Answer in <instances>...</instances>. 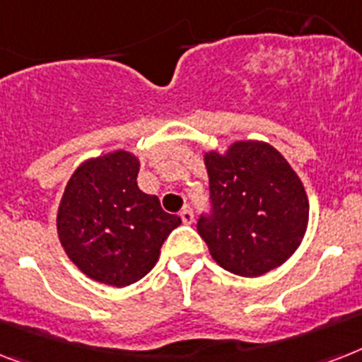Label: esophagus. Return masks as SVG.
<instances>
[{"instance_id":"obj_1","label":"esophagus","mask_w":362,"mask_h":362,"mask_svg":"<svg viewBox=\"0 0 362 362\" xmlns=\"http://www.w3.org/2000/svg\"><path fill=\"white\" fill-rule=\"evenodd\" d=\"M180 219H182V223L191 225V223H193V211H191L189 208H184V210L180 211Z\"/></svg>"}]
</instances>
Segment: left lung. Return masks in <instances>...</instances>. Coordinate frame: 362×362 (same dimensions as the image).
I'll use <instances>...</instances> for the list:
<instances>
[{
    "mask_svg": "<svg viewBox=\"0 0 362 362\" xmlns=\"http://www.w3.org/2000/svg\"><path fill=\"white\" fill-rule=\"evenodd\" d=\"M210 210L197 230L223 269L258 277L281 266L303 240L308 199L281 152L258 141H240L225 156L204 158Z\"/></svg>",
    "mask_w": 362,
    "mask_h": 362,
    "instance_id": "1",
    "label": "left lung"
}]
</instances>
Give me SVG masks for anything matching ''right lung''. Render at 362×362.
I'll return each instance as SVG.
<instances>
[{"label":"right lung","mask_w":362,"mask_h":362,"mask_svg":"<svg viewBox=\"0 0 362 362\" xmlns=\"http://www.w3.org/2000/svg\"><path fill=\"white\" fill-rule=\"evenodd\" d=\"M139 161L117 151L85 161L59 204L57 232L69 258L87 277L110 286L137 283L158 262L180 217L137 187Z\"/></svg>","instance_id":"add662e5"}]
</instances>
